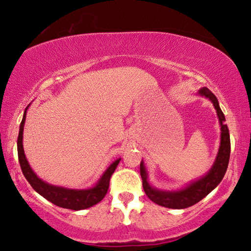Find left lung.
<instances>
[{"mask_svg": "<svg viewBox=\"0 0 251 251\" xmlns=\"http://www.w3.org/2000/svg\"><path fill=\"white\" fill-rule=\"evenodd\" d=\"M199 95L201 97H206V98L212 101L215 109H216L219 123H221V146H219L216 160H215L212 169L208 171L207 174L178 191H161L152 187L148 181V172L142 161L140 163V174H141L142 177L143 190L153 203L163 206V207L183 209L199 203L200 201L203 200L205 196H207L222 182L224 175H225L227 171L228 163H229V130H228L227 125H225V116H224L222 109L219 107L216 96L206 87L200 89Z\"/></svg>", "mask_w": 251, "mask_h": 251, "instance_id": "obj_1", "label": "left lung"}]
</instances>
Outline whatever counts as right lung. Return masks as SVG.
<instances>
[{
	"label": "right lung",
	"instance_id": "right-lung-1",
	"mask_svg": "<svg viewBox=\"0 0 251 251\" xmlns=\"http://www.w3.org/2000/svg\"><path fill=\"white\" fill-rule=\"evenodd\" d=\"M28 107H26L23 116V120L20 126L19 139H17V154H19V162L23 172L25 178L27 179L35 191L39 195H42L44 199L50 201V203L55 204L59 207L73 209V210H80L89 208L91 206L98 204L100 201H102L105 196L109 188V182L113 174L114 170L121 159H118L104 171L102 176L99 178V181L96 183V185L87 190H72V188H65L61 186H55L51 184L42 181L36 174L33 172L30 169L26 156L24 154L23 149V131H24V123L26 119V110Z\"/></svg>",
	"mask_w": 251,
	"mask_h": 251
}]
</instances>
